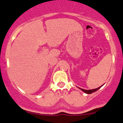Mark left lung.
<instances>
[{
    "label": "left lung",
    "mask_w": 123,
    "mask_h": 123,
    "mask_svg": "<svg viewBox=\"0 0 123 123\" xmlns=\"http://www.w3.org/2000/svg\"><path fill=\"white\" fill-rule=\"evenodd\" d=\"M103 86V85H102V86H100L99 87H98V88H96V89H90V90H86V89H81V88H80V87H78V88L80 89H81V91H83V92H84L85 93H87V94H91V93H93V92H96L97 91H98V90L101 87H102V86Z\"/></svg>",
    "instance_id": "8db88e82"
}]
</instances>
